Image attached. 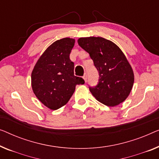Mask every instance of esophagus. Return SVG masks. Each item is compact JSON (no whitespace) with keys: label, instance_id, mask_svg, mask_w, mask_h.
Instances as JSON below:
<instances>
[{"label":"esophagus","instance_id":"1","mask_svg":"<svg viewBox=\"0 0 159 159\" xmlns=\"http://www.w3.org/2000/svg\"><path fill=\"white\" fill-rule=\"evenodd\" d=\"M83 78H84V81H85V82H87V75L86 74V73H85L84 75L83 76Z\"/></svg>","mask_w":159,"mask_h":159}]
</instances>
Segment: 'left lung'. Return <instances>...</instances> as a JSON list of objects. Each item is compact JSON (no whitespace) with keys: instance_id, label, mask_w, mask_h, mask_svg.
<instances>
[{"instance_id":"1","label":"left lung","mask_w":159,"mask_h":159,"mask_svg":"<svg viewBox=\"0 0 159 159\" xmlns=\"http://www.w3.org/2000/svg\"><path fill=\"white\" fill-rule=\"evenodd\" d=\"M77 42L89 53L99 72L98 84L89 87L93 95L107 106L123 102L134 82L133 70L123 52L116 43L102 37L80 38Z\"/></svg>"}]
</instances>
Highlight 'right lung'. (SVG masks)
<instances>
[{
  "instance_id": "1",
  "label": "right lung",
  "mask_w": 159,
  "mask_h": 159,
  "mask_svg": "<svg viewBox=\"0 0 159 159\" xmlns=\"http://www.w3.org/2000/svg\"><path fill=\"white\" fill-rule=\"evenodd\" d=\"M75 42L70 38L55 41L43 53L32 71L34 93L51 110L66 105L75 93L76 85L84 84L82 77L75 76V64L70 58Z\"/></svg>"
}]
</instances>
